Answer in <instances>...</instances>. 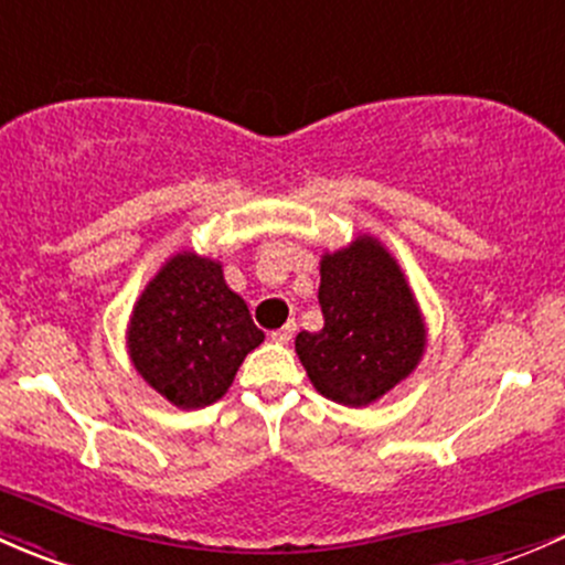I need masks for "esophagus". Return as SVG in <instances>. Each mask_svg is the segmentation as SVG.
I'll return each mask as SVG.
<instances>
[{"mask_svg": "<svg viewBox=\"0 0 565 565\" xmlns=\"http://www.w3.org/2000/svg\"><path fill=\"white\" fill-rule=\"evenodd\" d=\"M294 334H296V323H294V321H288V323L282 326V329L271 331V340H275V342H282V345H285V342L294 340Z\"/></svg>", "mask_w": 565, "mask_h": 565, "instance_id": "esophagus-1", "label": "esophagus"}]
</instances>
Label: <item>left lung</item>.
I'll list each match as a JSON object with an SVG mask.
<instances>
[{
	"label": "left lung",
	"mask_w": 565,
	"mask_h": 565,
	"mask_svg": "<svg viewBox=\"0 0 565 565\" xmlns=\"http://www.w3.org/2000/svg\"><path fill=\"white\" fill-rule=\"evenodd\" d=\"M323 329L296 337V356L318 394L367 408L403 383L427 351V323L399 260L359 234L321 255Z\"/></svg>",
	"instance_id": "1"
}]
</instances>
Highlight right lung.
Returning a JSON list of instances; mask_svg holds the SVG:
<instances>
[{
	"label": "right lung",
	"mask_w": 565,
	"mask_h": 565,
	"mask_svg": "<svg viewBox=\"0 0 565 565\" xmlns=\"http://www.w3.org/2000/svg\"><path fill=\"white\" fill-rule=\"evenodd\" d=\"M127 356L160 397L182 411L217 403L244 356L264 342L223 264L173 253L141 290L127 323Z\"/></svg>",
	"instance_id": "right-lung-1"
}]
</instances>
